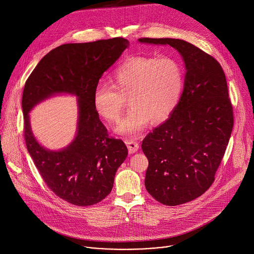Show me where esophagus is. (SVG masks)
<instances>
[{"label": "esophagus", "instance_id": "1", "mask_svg": "<svg viewBox=\"0 0 254 254\" xmlns=\"http://www.w3.org/2000/svg\"><path fill=\"white\" fill-rule=\"evenodd\" d=\"M126 143H127V146L128 148V153L129 154H133V153L137 152V150H138V143L134 139L127 138L126 139Z\"/></svg>", "mask_w": 254, "mask_h": 254}]
</instances>
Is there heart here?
I'll list each match as a JSON object with an SVG mask.
<instances>
[{
	"label": "heart",
	"instance_id": "heart-1",
	"mask_svg": "<svg viewBox=\"0 0 254 254\" xmlns=\"http://www.w3.org/2000/svg\"><path fill=\"white\" fill-rule=\"evenodd\" d=\"M113 85L98 83L93 106L105 122L117 123L127 99L129 110L117 127L123 134H135L152 121L161 124L176 111L185 88V68L170 56L132 57L120 64L112 74Z\"/></svg>",
	"mask_w": 254,
	"mask_h": 254
}]
</instances>
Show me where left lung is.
Here are the masks:
<instances>
[{
  "label": "left lung",
  "mask_w": 254,
  "mask_h": 254,
  "mask_svg": "<svg viewBox=\"0 0 254 254\" xmlns=\"http://www.w3.org/2000/svg\"><path fill=\"white\" fill-rule=\"evenodd\" d=\"M138 41L170 45L185 62V88L178 107L141 143L149 160L147 191L164 205L184 204L211 187L225 154L234 123L226 77L218 61L189 42Z\"/></svg>",
  "instance_id": "obj_1"
}]
</instances>
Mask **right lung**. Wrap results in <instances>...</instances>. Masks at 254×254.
<instances>
[{
    "instance_id": "add662e5",
    "label": "right lung",
    "mask_w": 254,
    "mask_h": 254,
    "mask_svg": "<svg viewBox=\"0 0 254 254\" xmlns=\"http://www.w3.org/2000/svg\"><path fill=\"white\" fill-rule=\"evenodd\" d=\"M127 47L128 41L122 37L63 44L40 60L25 83L22 110L27 150L48 188L70 204L90 206L103 200L127 159V146L108 135L92 97L103 72ZM58 93L79 97L78 132L68 147L50 151L34 138L28 113L36 104Z\"/></svg>"
}]
</instances>
